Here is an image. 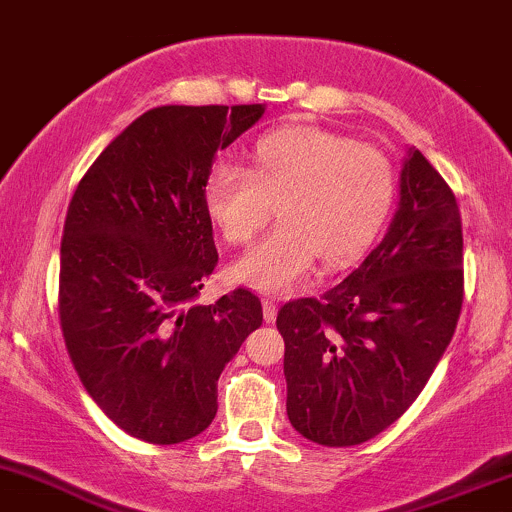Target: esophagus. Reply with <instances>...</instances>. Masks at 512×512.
<instances>
[{
  "label": "esophagus",
  "mask_w": 512,
  "mask_h": 512,
  "mask_svg": "<svg viewBox=\"0 0 512 512\" xmlns=\"http://www.w3.org/2000/svg\"><path fill=\"white\" fill-rule=\"evenodd\" d=\"M262 315H264V322L276 320V303L272 301V298H264L262 301Z\"/></svg>",
  "instance_id": "esophagus-1"
}]
</instances>
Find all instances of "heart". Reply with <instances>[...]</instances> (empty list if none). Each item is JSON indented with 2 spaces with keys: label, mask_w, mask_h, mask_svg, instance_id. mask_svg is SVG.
Returning a JSON list of instances; mask_svg holds the SVG:
<instances>
[{
  "label": "heart",
  "mask_w": 512,
  "mask_h": 512,
  "mask_svg": "<svg viewBox=\"0 0 512 512\" xmlns=\"http://www.w3.org/2000/svg\"><path fill=\"white\" fill-rule=\"evenodd\" d=\"M202 197L231 245L252 240L276 204L281 223L233 264V279L284 293L320 257L339 269L366 252L390 214L395 170L378 146L296 125L257 139L248 170L228 163L211 168Z\"/></svg>",
  "instance_id": "heart-1"
}]
</instances>
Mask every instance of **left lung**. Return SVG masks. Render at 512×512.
Wrapping results in <instances>:
<instances>
[{
  "mask_svg": "<svg viewBox=\"0 0 512 512\" xmlns=\"http://www.w3.org/2000/svg\"><path fill=\"white\" fill-rule=\"evenodd\" d=\"M460 308V209L448 182L409 146L385 238L342 284L276 315L291 426L327 448L383 433L424 390Z\"/></svg>",
  "mask_w": 512,
  "mask_h": 512,
  "instance_id": "left-lung-1",
  "label": "left lung"
}]
</instances>
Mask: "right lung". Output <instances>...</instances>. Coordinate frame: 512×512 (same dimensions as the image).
Instances as JSON below:
<instances>
[{"mask_svg":"<svg viewBox=\"0 0 512 512\" xmlns=\"http://www.w3.org/2000/svg\"><path fill=\"white\" fill-rule=\"evenodd\" d=\"M262 115V103L146 110L69 202L64 344L93 402L146 443H182L214 421L221 370L262 325L260 298L245 289L195 303L219 262L204 180L216 151Z\"/></svg>","mask_w":512,"mask_h":512,"instance_id":"obj_1","label":"right lung"}]
</instances>
